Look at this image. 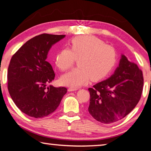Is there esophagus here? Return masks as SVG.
<instances>
[{
	"mask_svg": "<svg viewBox=\"0 0 151 151\" xmlns=\"http://www.w3.org/2000/svg\"><path fill=\"white\" fill-rule=\"evenodd\" d=\"M78 90V88H72V87H70L68 88V91L69 92H72V91H76Z\"/></svg>",
	"mask_w": 151,
	"mask_h": 151,
	"instance_id": "1",
	"label": "esophagus"
}]
</instances>
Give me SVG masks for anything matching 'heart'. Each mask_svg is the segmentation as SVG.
Segmentation results:
<instances>
[{
  "instance_id": "heart-1",
  "label": "heart",
  "mask_w": 151,
  "mask_h": 151,
  "mask_svg": "<svg viewBox=\"0 0 151 151\" xmlns=\"http://www.w3.org/2000/svg\"><path fill=\"white\" fill-rule=\"evenodd\" d=\"M68 48H63L55 56V64L62 72L72 67L78 59V67L64 75L61 81L65 85L78 87L91 80L98 81L109 75L115 66V50L93 36L73 38Z\"/></svg>"
}]
</instances>
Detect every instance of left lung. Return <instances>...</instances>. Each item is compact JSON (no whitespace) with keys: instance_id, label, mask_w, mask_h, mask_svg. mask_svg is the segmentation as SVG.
Here are the masks:
<instances>
[{"instance_id":"obj_1","label":"left lung","mask_w":151,"mask_h":151,"mask_svg":"<svg viewBox=\"0 0 151 151\" xmlns=\"http://www.w3.org/2000/svg\"><path fill=\"white\" fill-rule=\"evenodd\" d=\"M142 72L122 55L119 67L111 77L89 88V114L97 121L111 124L129 114L140 101L143 89Z\"/></svg>"}]
</instances>
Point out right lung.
I'll list each match as a JSON object with an SVG mask.
<instances>
[{"instance_id":"right-lung-1","label":"right lung","mask_w":151,"mask_h":151,"mask_svg":"<svg viewBox=\"0 0 151 151\" xmlns=\"http://www.w3.org/2000/svg\"><path fill=\"white\" fill-rule=\"evenodd\" d=\"M65 35L42 34L24 43L12 56L8 68V90L22 112L34 118L52 113L67 88L47 86L55 74L46 59L52 45Z\"/></svg>"}]
</instances>
